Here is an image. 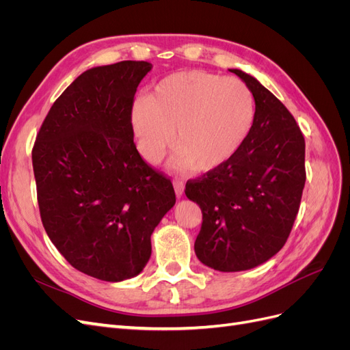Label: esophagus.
<instances>
[{"label": "esophagus", "mask_w": 350, "mask_h": 350, "mask_svg": "<svg viewBox=\"0 0 350 350\" xmlns=\"http://www.w3.org/2000/svg\"><path fill=\"white\" fill-rule=\"evenodd\" d=\"M174 188H175V193H176V196H178V197H181V196L184 194V188H185V184H184L183 179L176 178L175 181H174Z\"/></svg>", "instance_id": "1"}]
</instances>
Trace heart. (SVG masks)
<instances>
[{"label":"heart","mask_w":350,"mask_h":350,"mask_svg":"<svg viewBox=\"0 0 350 350\" xmlns=\"http://www.w3.org/2000/svg\"><path fill=\"white\" fill-rule=\"evenodd\" d=\"M137 146L147 162L161 161L174 142L175 167L208 172L229 162L256 122V100L237 77L191 70L159 81L133 108Z\"/></svg>","instance_id":"1"}]
</instances>
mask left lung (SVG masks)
I'll return each instance as SVG.
<instances>
[{
    "mask_svg": "<svg viewBox=\"0 0 350 350\" xmlns=\"http://www.w3.org/2000/svg\"><path fill=\"white\" fill-rule=\"evenodd\" d=\"M256 122L242 149L213 171L185 185V196L203 213L194 250L219 271L260 266L289 238L304 191L305 139L288 108L250 74Z\"/></svg>",
    "mask_w": 350,
    "mask_h": 350,
    "instance_id": "left-lung-1",
    "label": "left lung"
}]
</instances>
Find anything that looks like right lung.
Wrapping results in <instances>:
<instances>
[{
    "mask_svg": "<svg viewBox=\"0 0 350 350\" xmlns=\"http://www.w3.org/2000/svg\"><path fill=\"white\" fill-rule=\"evenodd\" d=\"M146 61L84 71L52 105L31 149L40 219L74 269L107 282L139 274L174 185L140 156L131 112Z\"/></svg>",
    "mask_w": 350,
    "mask_h": 350,
    "instance_id": "obj_1",
    "label": "right lung"
}]
</instances>
